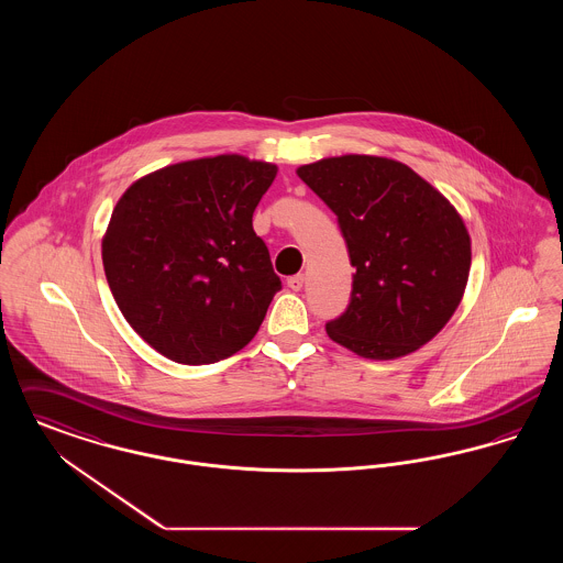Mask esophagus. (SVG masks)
<instances>
[{"mask_svg": "<svg viewBox=\"0 0 563 563\" xmlns=\"http://www.w3.org/2000/svg\"><path fill=\"white\" fill-rule=\"evenodd\" d=\"M303 280H306L303 274H295V276H291V278L287 280V287H289L291 291H299V289L303 287Z\"/></svg>", "mask_w": 563, "mask_h": 563, "instance_id": "34e87169", "label": "esophagus"}]
</instances>
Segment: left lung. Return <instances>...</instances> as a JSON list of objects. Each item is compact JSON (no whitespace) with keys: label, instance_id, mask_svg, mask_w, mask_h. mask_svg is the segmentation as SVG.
<instances>
[{"label":"left lung","instance_id":"obj_1","mask_svg":"<svg viewBox=\"0 0 563 563\" xmlns=\"http://www.w3.org/2000/svg\"><path fill=\"white\" fill-rule=\"evenodd\" d=\"M297 175L338 214L356 269L346 312L327 322L329 338L377 361L424 346L452 319L468 280L462 217L401 162L350 154Z\"/></svg>","mask_w":563,"mask_h":563}]
</instances>
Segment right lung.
<instances>
[{
  "label": "right lung",
  "mask_w": 563,
  "mask_h": 563,
  "mask_svg": "<svg viewBox=\"0 0 563 563\" xmlns=\"http://www.w3.org/2000/svg\"><path fill=\"white\" fill-rule=\"evenodd\" d=\"M276 166L214 156L161 168L124 191L103 239L109 289L166 358L209 365L244 349L280 291L253 213Z\"/></svg>",
  "instance_id": "add662e5"
}]
</instances>
